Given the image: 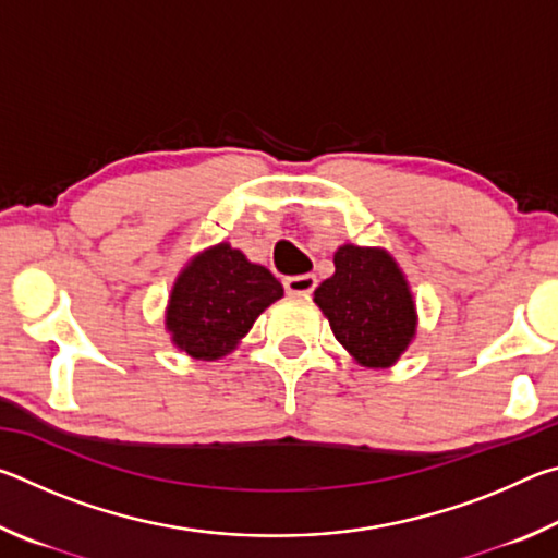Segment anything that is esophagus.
<instances>
[{
    "mask_svg": "<svg viewBox=\"0 0 558 558\" xmlns=\"http://www.w3.org/2000/svg\"><path fill=\"white\" fill-rule=\"evenodd\" d=\"M282 286H286V292H290V295H310L317 286V278L310 276V272H305V276H290L282 280Z\"/></svg>",
    "mask_w": 558,
    "mask_h": 558,
    "instance_id": "1",
    "label": "esophagus"
}]
</instances>
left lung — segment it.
Returning a JSON list of instances; mask_svg holds the SVG:
<instances>
[{
	"instance_id": "1",
	"label": "left lung",
	"mask_w": 558,
	"mask_h": 558,
	"mask_svg": "<svg viewBox=\"0 0 558 558\" xmlns=\"http://www.w3.org/2000/svg\"><path fill=\"white\" fill-rule=\"evenodd\" d=\"M315 302L337 342L372 369L399 362L418 323L409 280L384 248L339 245L335 276L319 282Z\"/></svg>"
}]
</instances>
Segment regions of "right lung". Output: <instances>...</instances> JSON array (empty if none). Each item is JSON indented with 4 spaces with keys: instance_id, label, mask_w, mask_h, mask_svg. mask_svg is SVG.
<instances>
[{
    "instance_id": "obj_1",
    "label": "right lung",
    "mask_w": 558,
    "mask_h": 558,
    "mask_svg": "<svg viewBox=\"0 0 558 558\" xmlns=\"http://www.w3.org/2000/svg\"><path fill=\"white\" fill-rule=\"evenodd\" d=\"M280 298L282 286L268 268L219 243L179 272L165 325L174 347L214 362L235 349L263 310Z\"/></svg>"
}]
</instances>
